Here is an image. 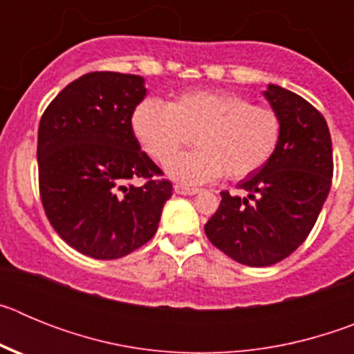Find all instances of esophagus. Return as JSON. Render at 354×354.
Instances as JSON below:
<instances>
[{
	"instance_id": "obj_1",
	"label": "esophagus",
	"mask_w": 354,
	"mask_h": 354,
	"mask_svg": "<svg viewBox=\"0 0 354 354\" xmlns=\"http://www.w3.org/2000/svg\"><path fill=\"white\" fill-rule=\"evenodd\" d=\"M174 189L177 195H195V193H198V187H187L183 184H175Z\"/></svg>"
}]
</instances>
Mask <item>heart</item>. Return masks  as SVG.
Instances as JSON below:
<instances>
[{"instance_id": "b5f03b06", "label": "heart", "mask_w": 354, "mask_h": 354, "mask_svg": "<svg viewBox=\"0 0 354 354\" xmlns=\"http://www.w3.org/2000/svg\"><path fill=\"white\" fill-rule=\"evenodd\" d=\"M131 127L143 149L165 162L195 140L200 149L177 156L168 174L186 184L223 175L246 179L264 168L282 142V118L270 106L252 104L234 92H187L170 104L143 99L133 109Z\"/></svg>"}]
</instances>
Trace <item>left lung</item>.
I'll return each instance as SVG.
<instances>
[{
	"label": "left lung",
	"mask_w": 354,
	"mask_h": 354,
	"mask_svg": "<svg viewBox=\"0 0 354 354\" xmlns=\"http://www.w3.org/2000/svg\"><path fill=\"white\" fill-rule=\"evenodd\" d=\"M282 118V142L259 174L239 183L248 196L221 192L204 230L212 245L252 268L277 264L314 228L333 177V152L321 111L298 93L270 84L264 92Z\"/></svg>",
	"instance_id": "obj_1"
}]
</instances>
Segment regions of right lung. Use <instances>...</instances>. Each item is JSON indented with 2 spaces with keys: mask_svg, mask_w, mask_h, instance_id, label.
<instances>
[{
  "mask_svg": "<svg viewBox=\"0 0 354 354\" xmlns=\"http://www.w3.org/2000/svg\"><path fill=\"white\" fill-rule=\"evenodd\" d=\"M145 93L140 76L88 72L67 84L40 118L44 211L58 236L88 257L111 261L145 245L171 196V183L131 127Z\"/></svg>",
  "mask_w": 354,
  "mask_h": 354,
  "instance_id": "1",
  "label": "right lung"
}]
</instances>
